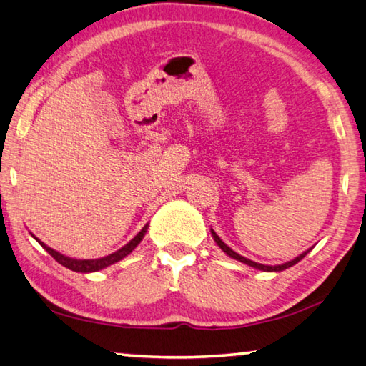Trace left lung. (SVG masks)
Instances as JSON below:
<instances>
[{
	"label": "left lung",
	"instance_id": "left-lung-1",
	"mask_svg": "<svg viewBox=\"0 0 366 366\" xmlns=\"http://www.w3.org/2000/svg\"><path fill=\"white\" fill-rule=\"evenodd\" d=\"M212 235H213V239H214V242H216V245L219 247V249L226 253L227 257H231V258H234V259H237V262H242V263H245V264H249V266H252V268H255V269H259V271H266V272H280V271H284V269H287V268H290V266H294V264H297L300 262V259L307 255V253L312 250V249H308L307 252H303V253H300L299 257H295L294 259H290V262H286V263H282V264H276V266H269V264H262V263H257V262H252V259H249V258H245V257H242V255H239L237 252H234L231 247H227L224 242H222V240L219 239V235L216 234L213 229H212Z\"/></svg>",
	"mask_w": 366,
	"mask_h": 366
}]
</instances>
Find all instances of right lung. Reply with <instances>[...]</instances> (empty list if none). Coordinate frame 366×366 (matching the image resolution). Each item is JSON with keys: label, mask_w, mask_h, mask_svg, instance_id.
Returning <instances> with one entry per match:
<instances>
[{"label": "right lung", "mask_w": 366, "mask_h": 366, "mask_svg": "<svg viewBox=\"0 0 366 366\" xmlns=\"http://www.w3.org/2000/svg\"><path fill=\"white\" fill-rule=\"evenodd\" d=\"M147 229H148V224H145L144 229H142V231L137 235H135V237L131 240V242L124 245L122 249L116 250L114 253H111V255H108V257L95 258V259H77V258L66 257V255H63V253L53 250L51 247H48V245L43 244L40 239L35 237V235H32V237L43 247V249H45L49 253V255H51L54 259H56L59 264L66 266L67 269L76 271V272H95V271H100L103 268H108V266L117 263V262H119V259L126 258L129 253H132V250L142 242V239H144V235L147 234Z\"/></svg>", "instance_id": "obj_1"}]
</instances>
